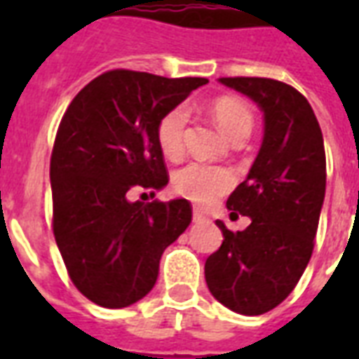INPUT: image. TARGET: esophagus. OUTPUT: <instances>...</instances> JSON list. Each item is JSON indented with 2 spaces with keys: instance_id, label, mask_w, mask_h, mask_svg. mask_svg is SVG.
Masks as SVG:
<instances>
[{
  "instance_id": "obj_1",
  "label": "esophagus",
  "mask_w": 359,
  "mask_h": 359,
  "mask_svg": "<svg viewBox=\"0 0 359 359\" xmlns=\"http://www.w3.org/2000/svg\"><path fill=\"white\" fill-rule=\"evenodd\" d=\"M203 219H207V216L199 208H194V222H203Z\"/></svg>"
}]
</instances>
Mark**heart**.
Wrapping results in <instances>:
<instances>
[{"label":"heart","mask_w":359,"mask_h":359,"mask_svg":"<svg viewBox=\"0 0 359 359\" xmlns=\"http://www.w3.org/2000/svg\"><path fill=\"white\" fill-rule=\"evenodd\" d=\"M210 114L231 143L242 140V137L248 140V135L251 134L253 115L248 106L236 98H218L210 106ZM186 124H188V108L186 106H177V108L169 109L168 114L158 121L156 137L163 156L175 160L182 154ZM233 182L235 179L229 169L197 162L188 163L173 175L175 191L197 205L212 203L216 197L229 190Z\"/></svg>","instance_id":"heart-1"}]
</instances>
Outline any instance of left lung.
Segmentation results:
<instances>
[{
	"mask_svg": "<svg viewBox=\"0 0 359 359\" xmlns=\"http://www.w3.org/2000/svg\"><path fill=\"white\" fill-rule=\"evenodd\" d=\"M250 97L264 117L255 162L227 199L231 214L251 219L244 231L216 222L224 242L205 262L208 290L240 315L279 306L311 259L326 194V154L306 97L270 78H219Z\"/></svg>",
	"mask_w": 359,
	"mask_h": 359,
	"instance_id": "left-lung-1",
	"label": "left lung"
}]
</instances>
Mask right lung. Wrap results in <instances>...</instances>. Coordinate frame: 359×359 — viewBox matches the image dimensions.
I'll return each instance as SVG.
<instances>
[{
  "label": "right lung",
  "instance_id": "right-lung-1",
  "mask_svg": "<svg viewBox=\"0 0 359 359\" xmlns=\"http://www.w3.org/2000/svg\"><path fill=\"white\" fill-rule=\"evenodd\" d=\"M205 83L109 70L65 111L50 160L53 236L76 289L97 306L121 309L149 294L163 250L190 225L186 199L128 196L168 184L158 121Z\"/></svg>",
  "mask_w": 359,
  "mask_h": 359
}]
</instances>
